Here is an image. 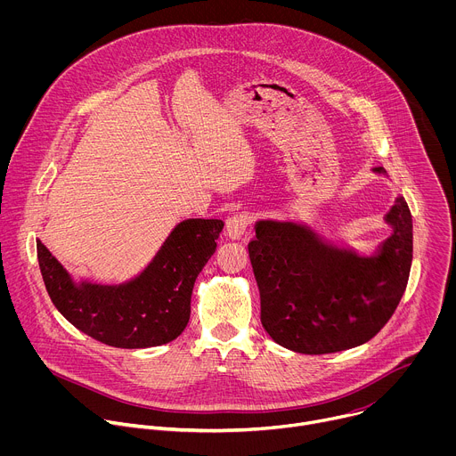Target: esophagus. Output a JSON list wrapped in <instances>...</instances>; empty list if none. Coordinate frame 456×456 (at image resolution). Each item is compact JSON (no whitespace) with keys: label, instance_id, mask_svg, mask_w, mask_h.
I'll list each match as a JSON object with an SVG mask.
<instances>
[{"label":"esophagus","instance_id":"esophagus-1","mask_svg":"<svg viewBox=\"0 0 456 456\" xmlns=\"http://www.w3.org/2000/svg\"><path fill=\"white\" fill-rule=\"evenodd\" d=\"M250 222H252L250 213H245V211L243 213H236V215L227 218V222H225V234L231 240H238V238H241L245 234V231H247Z\"/></svg>","mask_w":456,"mask_h":456}]
</instances>
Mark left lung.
<instances>
[{
  "label": "left lung",
  "mask_w": 456,
  "mask_h": 456,
  "mask_svg": "<svg viewBox=\"0 0 456 456\" xmlns=\"http://www.w3.org/2000/svg\"><path fill=\"white\" fill-rule=\"evenodd\" d=\"M375 173L386 175L384 167ZM394 232L370 256L294 222L259 220L248 257L262 324L283 348L334 354L364 345L394 315L410 278L413 220L404 197L386 215Z\"/></svg>",
  "instance_id": "1"
}]
</instances>
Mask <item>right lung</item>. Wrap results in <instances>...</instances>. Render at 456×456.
I'll list each match as a JSON object with an SVG mask.
<instances>
[{
  "label": "right lung",
  "instance_id": "1",
  "mask_svg": "<svg viewBox=\"0 0 456 456\" xmlns=\"http://www.w3.org/2000/svg\"><path fill=\"white\" fill-rule=\"evenodd\" d=\"M222 220L180 222L150 265L120 285L76 283L37 240L46 292L76 329L115 348H150L176 339L187 327L197 276L216 250Z\"/></svg>",
  "mask_w": 456,
  "mask_h": 456
}]
</instances>
